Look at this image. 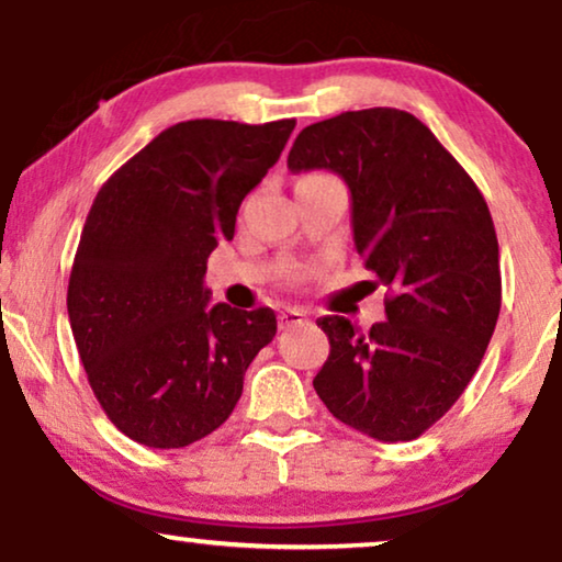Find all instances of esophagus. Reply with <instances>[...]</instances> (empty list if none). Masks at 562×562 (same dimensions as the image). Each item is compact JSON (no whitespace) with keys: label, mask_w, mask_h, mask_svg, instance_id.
Listing matches in <instances>:
<instances>
[{"label":"esophagus","mask_w":562,"mask_h":562,"mask_svg":"<svg viewBox=\"0 0 562 562\" xmlns=\"http://www.w3.org/2000/svg\"><path fill=\"white\" fill-rule=\"evenodd\" d=\"M301 324H308V316H305L301 308L280 311V328H293V326H301Z\"/></svg>","instance_id":"esophagus-1"}]
</instances>
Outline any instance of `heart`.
I'll return each instance as SVG.
<instances>
[{
  "label": "heart",
  "instance_id": "obj_1",
  "mask_svg": "<svg viewBox=\"0 0 562 562\" xmlns=\"http://www.w3.org/2000/svg\"><path fill=\"white\" fill-rule=\"evenodd\" d=\"M311 177H313V175H311Z\"/></svg>",
  "mask_w": 562,
  "mask_h": 562
}]
</instances>
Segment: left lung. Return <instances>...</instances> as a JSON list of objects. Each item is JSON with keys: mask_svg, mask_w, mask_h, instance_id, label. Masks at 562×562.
<instances>
[{"mask_svg": "<svg viewBox=\"0 0 562 562\" xmlns=\"http://www.w3.org/2000/svg\"><path fill=\"white\" fill-rule=\"evenodd\" d=\"M288 169H328L347 182L355 249L391 290L387 321L368 334L344 316L318 318L331 351L313 387L351 429L411 442L454 406L496 328L501 269L488 205L422 120L395 108L308 125Z\"/></svg>", "mask_w": 562, "mask_h": 562, "instance_id": "1", "label": "left lung"}]
</instances>
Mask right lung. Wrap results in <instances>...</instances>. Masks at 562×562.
I'll return each instance as SVG.
<instances>
[{"label": "right lung", "mask_w": 562, "mask_h": 562, "mask_svg": "<svg viewBox=\"0 0 562 562\" xmlns=\"http://www.w3.org/2000/svg\"><path fill=\"white\" fill-rule=\"evenodd\" d=\"M293 128L187 120L97 192L66 305L94 398L133 442L179 450L218 429L277 334L272 308H207L203 277Z\"/></svg>", "instance_id": "right-lung-1"}]
</instances>
